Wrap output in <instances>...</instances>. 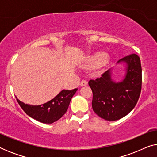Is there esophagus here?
Listing matches in <instances>:
<instances>
[{"label": "esophagus", "mask_w": 157, "mask_h": 157, "mask_svg": "<svg viewBox=\"0 0 157 157\" xmlns=\"http://www.w3.org/2000/svg\"><path fill=\"white\" fill-rule=\"evenodd\" d=\"M88 84V82L86 80H82L81 81V83L80 85L81 86H86Z\"/></svg>", "instance_id": "obj_1"}]
</instances>
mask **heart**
<instances>
[{
	"label": "heart",
	"mask_w": 157,
	"mask_h": 157,
	"mask_svg": "<svg viewBox=\"0 0 157 157\" xmlns=\"http://www.w3.org/2000/svg\"><path fill=\"white\" fill-rule=\"evenodd\" d=\"M107 63V55L104 53H97L90 59V63L93 66H99Z\"/></svg>",
	"instance_id": "b5f03b06"
}]
</instances>
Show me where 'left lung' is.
Instances as JSON below:
<instances>
[{
  "label": "left lung",
  "instance_id": "8db88e82",
  "mask_svg": "<svg viewBox=\"0 0 157 157\" xmlns=\"http://www.w3.org/2000/svg\"><path fill=\"white\" fill-rule=\"evenodd\" d=\"M120 62L126 64L125 77L121 82L113 81L111 69L105 71L100 78L89 81L93 92V110L107 121H117L127 115L136 106L141 94L142 76L140 58L133 53L117 63Z\"/></svg>",
  "mask_w": 157,
  "mask_h": 157
}]
</instances>
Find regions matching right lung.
Masks as SVG:
<instances>
[{
    "label": "right lung",
    "instance_id": "add662e5",
    "mask_svg": "<svg viewBox=\"0 0 157 157\" xmlns=\"http://www.w3.org/2000/svg\"><path fill=\"white\" fill-rule=\"evenodd\" d=\"M76 91L77 89L63 90L52 100L39 106L25 104L16 98L20 106L29 117L41 123L52 124L65 114Z\"/></svg>",
    "mask_w": 157,
    "mask_h": 157
}]
</instances>
